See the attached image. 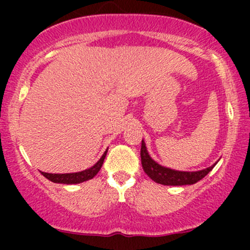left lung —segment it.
<instances>
[{
    "instance_id": "left-lung-1",
    "label": "left lung",
    "mask_w": 250,
    "mask_h": 250,
    "mask_svg": "<svg viewBox=\"0 0 250 250\" xmlns=\"http://www.w3.org/2000/svg\"><path fill=\"white\" fill-rule=\"evenodd\" d=\"M140 157L144 172L147 174L153 181H156L157 184H162V185H192V184H196L201 179H203L215 166L214 165L203 170H198V172H179V170L162 167L148 156L144 140L141 141Z\"/></svg>"
}]
</instances>
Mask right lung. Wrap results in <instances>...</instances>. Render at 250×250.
<instances>
[{"instance_id":"add662e5","label":"right lung","mask_w":250,"mask_h":250,"mask_svg":"<svg viewBox=\"0 0 250 250\" xmlns=\"http://www.w3.org/2000/svg\"><path fill=\"white\" fill-rule=\"evenodd\" d=\"M107 150L105 151L104 155L102 156L99 161L93 166L92 168L89 169H85L83 172H78V173H69V174H50V173H44L42 172V175L46 176L48 180L53 181V183H58V184H78V183H83L85 180H89V179H93L95 175H97L98 172L102 168L103 163H104L105 156H106Z\"/></svg>"}]
</instances>
